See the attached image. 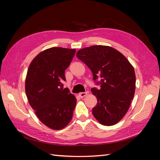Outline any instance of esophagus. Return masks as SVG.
<instances>
[{"label":"esophagus","instance_id":"34e87169","mask_svg":"<svg viewBox=\"0 0 160 160\" xmlns=\"http://www.w3.org/2000/svg\"><path fill=\"white\" fill-rule=\"evenodd\" d=\"M87 95H88V92H82V93H79V96L81 98H83Z\"/></svg>","mask_w":160,"mask_h":160}]
</instances>
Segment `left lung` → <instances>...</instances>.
Wrapping results in <instances>:
<instances>
[{
	"label": "left lung",
	"mask_w": 160,
	"mask_h": 160,
	"mask_svg": "<svg viewBox=\"0 0 160 160\" xmlns=\"http://www.w3.org/2000/svg\"><path fill=\"white\" fill-rule=\"evenodd\" d=\"M77 57L88 66L93 80L99 78L100 89H91L98 99L92 113L106 126L118 123L126 114L133 99L135 73L122 53L109 46L93 45L79 50Z\"/></svg>",
	"instance_id": "1"
}]
</instances>
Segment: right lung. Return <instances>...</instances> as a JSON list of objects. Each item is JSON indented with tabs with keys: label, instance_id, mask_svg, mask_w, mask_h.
Instances as JSON below:
<instances>
[{
	"label": "right lung",
	"instance_id": "1",
	"mask_svg": "<svg viewBox=\"0 0 160 160\" xmlns=\"http://www.w3.org/2000/svg\"><path fill=\"white\" fill-rule=\"evenodd\" d=\"M76 49L52 47L34 58L25 79V92L37 118L46 126L60 130L72 117L77 99L69 89H63L65 71Z\"/></svg>",
	"mask_w": 160,
	"mask_h": 160
}]
</instances>
